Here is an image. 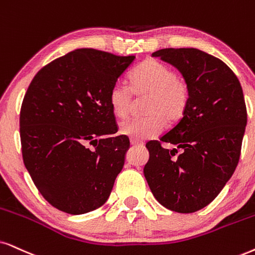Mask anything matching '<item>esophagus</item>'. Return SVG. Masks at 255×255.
<instances>
[{
    "mask_svg": "<svg viewBox=\"0 0 255 255\" xmlns=\"http://www.w3.org/2000/svg\"><path fill=\"white\" fill-rule=\"evenodd\" d=\"M130 144L133 147H142L143 143L140 142V141H136V140H130Z\"/></svg>",
    "mask_w": 255,
    "mask_h": 255,
    "instance_id": "34e87169",
    "label": "esophagus"
}]
</instances>
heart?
<instances>
[{
	"instance_id": "1",
	"label": "heart",
	"mask_w": 255,
	"mask_h": 255,
	"mask_svg": "<svg viewBox=\"0 0 255 255\" xmlns=\"http://www.w3.org/2000/svg\"><path fill=\"white\" fill-rule=\"evenodd\" d=\"M134 95L146 99L144 112L148 115L125 121L120 133L131 140L142 141L155 137L163 130L166 119L178 121L185 113L189 100V87L183 77L156 59L144 60L130 76V86L117 82L109 92V105L118 119L128 117Z\"/></svg>"
}]
</instances>
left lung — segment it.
<instances>
[{"instance_id":"obj_1","label":"left lung","mask_w":255,"mask_h":255,"mask_svg":"<svg viewBox=\"0 0 255 255\" xmlns=\"http://www.w3.org/2000/svg\"><path fill=\"white\" fill-rule=\"evenodd\" d=\"M151 56L180 70L189 100L181 120L160 141L146 143L144 178L161 205L193 213L217 198L239 162L247 124L243 88L226 63L195 48H166ZM161 142L177 148L166 150Z\"/></svg>"}]
</instances>
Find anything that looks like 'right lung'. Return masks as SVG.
<instances>
[{"instance_id": "add662e5", "label": "right lung", "mask_w": 255, "mask_h": 255, "mask_svg": "<svg viewBox=\"0 0 255 255\" xmlns=\"http://www.w3.org/2000/svg\"><path fill=\"white\" fill-rule=\"evenodd\" d=\"M134 59L76 49L38 70L28 87L20 113L22 157L38 192L60 211L88 213L111 195L129 138L96 137L118 131L109 92Z\"/></svg>"}]
</instances>
